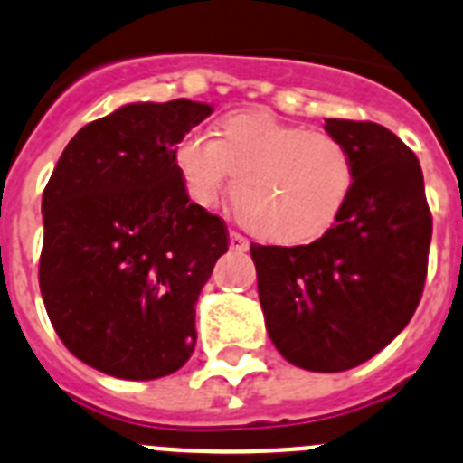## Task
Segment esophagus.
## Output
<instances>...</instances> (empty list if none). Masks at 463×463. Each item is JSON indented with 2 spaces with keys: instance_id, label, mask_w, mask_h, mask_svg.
I'll return each instance as SVG.
<instances>
[{
  "instance_id": "obj_1",
  "label": "esophagus",
  "mask_w": 463,
  "mask_h": 463,
  "mask_svg": "<svg viewBox=\"0 0 463 463\" xmlns=\"http://www.w3.org/2000/svg\"><path fill=\"white\" fill-rule=\"evenodd\" d=\"M231 249L232 251H247L249 240L244 235H240L237 231H231Z\"/></svg>"
}]
</instances>
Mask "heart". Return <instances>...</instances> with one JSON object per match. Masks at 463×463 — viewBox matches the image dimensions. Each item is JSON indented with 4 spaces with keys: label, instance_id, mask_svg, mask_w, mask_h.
Returning <instances> with one entry per match:
<instances>
[{
    "label": "heart",
    "instance_id": "1",
    "mask_svg": "<svg viewBox=\"0 0 463 463\" xmlns=\"http://www.w3.org/2000/svg\"><path fill=\"white\" fill-rule=\"evenodd\" d=\"M176 170L200 207L228 184L242 221L277 242H305L337 219L354 186V158L326 130H305L268 111H232L219 139L191 130L175 146Z\"/></svg>",
    "mask_w": 463,
    "mask_h": 463
}]
</instances>
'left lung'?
Listing matches in <instances>:
<instances>
[{"instance_id": "1", "label": "left lung", "mask_w": 463, "mask_h": 463, "mask_svg": "<svg viewBox=\"0 0 463 463\" xmlns=\"http://www.w3.org/2000/svg\"><path fill=\"white\" fill-rule=\"evenodd\" d=\"M354 158L333 228L298 247L251 244L265 328L288 364L340 373L373 359L415 315L431 212L417 156L371 120L326 118Z\"/></svg>"}]
</instances>
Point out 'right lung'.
<instances>
[{"mask_svg":"<svg viewBox=\"0 0 463 463\" xmlns=\"http://www.w3.org/2000/svg\"><path fill=\"white\" fill-rule=\"evenodd\" d=\"M212 111L184 98L126 104L76 132L43 188L48 319L107 375L156 380L195 349V303L228 228L191 203L175 146Z\"/></svg>","mask_w":463,"mask_h":463,"instance_id":"obj_1","label":"right lung"}]
</instances>
